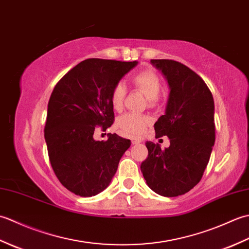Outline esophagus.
Instances as JSON below:
<instances>
[{
    "instance_id": "esophagus-1",
    "label": "esophagus",
    "mask_w": 249,
    "mask_h": 249,
    "mask_svg": "<svg viewBox=\"0 0 249 249\" xmlns=\"http://www.w3.org/2000/svg\"><path fill=\"white\" fill-rule=\"evenodd\" d=\"M140 142H141V140L137 139V138H134L133 140H131V143L133 144H138V143H140Z\"/></svg>"
}]
</instances>
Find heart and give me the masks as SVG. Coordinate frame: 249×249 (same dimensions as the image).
Instances as JSON below:
<instances>
[{
    "instance_id": "1",
    "label": "heart",
    "mask_w": 249,
    "mask_h": 249,
    "mask_svg": "<svg viewBox=\"0 0 249 249\" xmlns=\"http://www.w3.org/2000/svg\"><path fill=\"white\" fill-rule=\"evenodd\" d=\"M130 82L134 88L145 95L151 106L156 104L158 96L161 92L162 83L160 76L155 71L151 70L141 71L131 77ZM125 94V88L121 83H118L113 87L112 91L110 93V104L113 110L120 111L123 108ZM149 123L150 120L147 116L136 113H126L122 115L118 121V125L121 130L124 131L125 134L133 136L140 135Z\"/></svg>"
}]
</instances>
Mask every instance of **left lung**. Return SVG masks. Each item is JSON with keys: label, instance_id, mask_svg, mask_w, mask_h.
Segmentation results:
<instances>
[{"label": "left lung", "instance_id": "obj_1", "mask_svg": "<svg viewBox=\"0 0 249 249\" xmlns=\"http://www.w3.org/2000/svg\"><path fill=\"white\" fill-rule=\"evenodd\" d=\"M170 88L166 113L154 124L155 137L167 136L170 146L146 142L141 171L149 187L163 197H178L197 185L215 142L214 99L203 79L173 60H151Z\"/></svg>", "mask_w": 249, "mask_h": 249}]
</instances>
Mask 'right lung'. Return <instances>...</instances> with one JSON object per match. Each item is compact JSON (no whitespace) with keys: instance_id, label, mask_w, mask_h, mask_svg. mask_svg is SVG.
<instances>
[{"instance_id":"1","label":"right lung","mask_w":249,"mask_h":249,"mask_svg":"<svg viewBox=\"0 0 249 249\" xmlns=\"http://www.w3.org/2000/svg\"><path fill=\"white\" fill-rule=\"evenodd\" d=\"M138 62L88 59L55 84L48 103L45 139L56 178L70 192L92 197L108 187L128 139L109 134L106 141L93 138L96 126L113 124L110 93Z\"/></svg>"}]
</instances>
